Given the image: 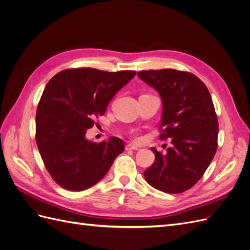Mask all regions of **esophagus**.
<instances>
[{
    "label": "esophagus",
    "mask_w": 250,
    "mask_h": 250,
    "mask_svg": "<svg viewBox=\"0 0 250 250\" xmlns=\"http://www.w3.org/2000/svg\"><path fill=\"white\" fill-rule=\"evenodd\" d=\"M126 150H139V147L135 145H132V144H128V145L126 146Z\"/></svg>",
    "instance_id": "1"
}]
</instances>
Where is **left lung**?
Returning <instances> with one entry per match:
<instances>
[{
  "mask_svg": "<svg viewBox=\"0 0 250 250\" xmlns=\"http://www.w3.org/2000/svg\"><path fill=\"white\" fill-rule=\"evenodd\" d=\"M163 101L161 140L172 146L162 154L151 148L155 161L145 172L147 183L168 194L191 188L208 169L217 150L218 120L210 94L195 75L176 70L138 73Z\"/></svg>",
  "mask_w": 250,
  "mask_h": 250,
  "instance_id": "8db88e82",
  "label": "left lung"
}]
</instances>
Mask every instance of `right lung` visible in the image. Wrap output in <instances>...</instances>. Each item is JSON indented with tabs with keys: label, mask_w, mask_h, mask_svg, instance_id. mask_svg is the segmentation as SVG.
I'll return each instance as SVG.
<instances>
[{
	"label": "right lung",
	"mask_w": 250,
	"mask_h": 250,
	"mask_svg": "<svg viewBox=\"0 0 250 250\" xmlns=\"http://www.w3.org/2000/svg\"><path fill=\"white\" fill-rule=\"evenodd\" d=\"M135 74L70 69L55 75L44 87L36 110V144L50 175L65 190L79 192L95 186L124 151L119 138L95 143L85 134Z\"/></svg>",
	"instance_id": "1"
}]
</instances>
